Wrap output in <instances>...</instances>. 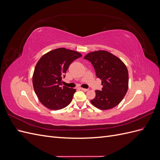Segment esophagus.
<instances>
[{
	"mask_svg": "<svg viewBox=\"0 0 160 160\" xmlns=\"http://www.w3.org/2000/svg\"><path fill=\"white\" fill-rule=\"evenodd\" d=\"M81 90L83 91H88V89H85V88H80Z\"/></svg>",
	"mask_w": 160,
	"mask_h": 160,
	"instance_id": "esophagus-1",
	"label": "esophagus"
}]
</instances>
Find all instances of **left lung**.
Segmentation results:
<instances>
[{
  "label": "left lung",
  "mask_w": 160,
  "mask_h": 160,
  "mask_svg": "<svg viewBox=\"0 0 160 160\" xmlns=\"http://www.w3.org/2000/svg\"><path fill=\"white\" fill-rule=\"evenodd\" d=\"M84 59L93 65L96 76L103 85L101 91H95V98L91 103L101 110L115 108L122 101L128 89L126 66L118 57L106 51L89 52Z\"/></svg>",
  "instance_id": "left-lung-1"
}]
</instances>
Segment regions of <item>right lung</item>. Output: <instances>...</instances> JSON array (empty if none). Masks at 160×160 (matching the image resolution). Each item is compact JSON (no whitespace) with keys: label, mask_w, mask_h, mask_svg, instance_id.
<instances>
[{"label":"right lung","mask_w":160,"mask_h":160,"mask_svg":"<svg viewBox=\"0 0 160 160\" xmlns=\"http://www.w3.org/2000/svg\"><path fill=\"white\" fill-rule=\"evenodd\" d=\"M82 55L79 52L59 48L41 57L35 66L32 85L40 102L47 108L59 110L67 107L76 90L62 87V78L71 62Z\"/></svg>","instance_id":"right-lung-1"}]
</instances>
